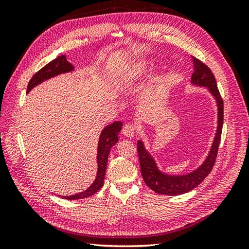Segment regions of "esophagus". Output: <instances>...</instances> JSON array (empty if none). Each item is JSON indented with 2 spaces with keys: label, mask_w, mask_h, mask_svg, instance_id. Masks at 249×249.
Here are the masks:
<instances>
[{
  "label": "esophagus",
  "mask_w": 249,
  "mask_h": 249,
  "mask_svg": "<svg viewBox=\"0 0 249 249\" xmlns=\"http://www.w3.org/2000/svg\"><path fill=\"white\" fill-rule=\"evenodd\" d=\"M136 133V127L131 124H126L123 129H122V134H123L124 137L126 138H133Z\"/></svg>",
  "instance_id": "esophagus-1"
}]
</instances>
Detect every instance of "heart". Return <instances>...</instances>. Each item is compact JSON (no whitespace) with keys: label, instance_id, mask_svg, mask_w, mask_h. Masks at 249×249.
<instances>
[{"label":"heart","instance_id":"heart-1","mask_svg":"<svg viewBox=\"0 0 249 249\" xmlns=\"http://www.w3.org/2000/svg\"><path fill=\"white\" fill-rule=\"evenodd\" d=\"M151 64L147 61H138L135 63H130L127 66H125L118 71L115 76V82L121 86L124 84L133 83L139 80L141 77H143L146 71H149ZM163 86V79L160 73H154L152 75L149 83L142 93V99L144 102H151L155 99L157 95L160 94Z\"/></svg>","mask_w":249,"mask_h":249}]
</instances>
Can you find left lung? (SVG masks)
I'll use <instances>...</instances> for the list:
<instances>
[{
	"label": "left lung",
	"instance_id": "left-lung-1",
	"mask_svg": "<svg viewBox=\"0 0 249 249\" xmlns=\"http://www.w3.org/2000/svg\"><path fill=\"white\" fill-rule=\"evenodd\" d=\"M193 57L194 72L192 75V83L194 86L206 87L210 93L213 95L216 104H217L218 110V121H217V130L213 141L212 147L206 160L202 165L198 167L193 172L182 176H169L161 172L158 169L155 160H153L152 155L145 150L143 142L138 141L137 149H138V156L140 160L141 174L145 184L156 194L167 195V196H178L196 188L203 179L209 176L212 171V168L215 163L216 157H217L218 146L221 137V129H223L224 123V103L220 96L217 84H216L215 77L210 68L200 60Z\"/></svg>",
	"mask_w": 249,
	"mask_h": 249
}]
</instances>
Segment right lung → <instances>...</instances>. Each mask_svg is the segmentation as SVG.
<instances>
[{
  "label": "right lung",
  "instance_id": "right-lung-1",
  "mask_svg": "<svg viewBox=\"0 0 249 249\" xmlns=\"http://www.w3.org/2000/svg\"><path fill=\"white\" fill-rule=\"evenodd\" d=\"M73 66L70 62L66 60L65 55H60L56 59L48 63L46 66L41 68L40 71H37L35 75L32 77L28 84V89H26V93H29L34 87L38 86L39 83L44 82L45 80L55 77L61 73L72 71ZM122 122H113L112 124L108 125L107 127H105L100 134L99 141H98V149H97V176L95 181L92 183L91 186L88 189L84 190L82 193H79L77 195L72 196H62L64 199L67 200H77V199H83L88 198L89 196H93L95 193H97L98 190L102 188L105 179L106 174V168H107V160L109 156V152L116 142L119 141L118 134L122 129Z\"/></svg>",
  "mask_w": 249,
  "mask_h": 249
}]
</instances>
